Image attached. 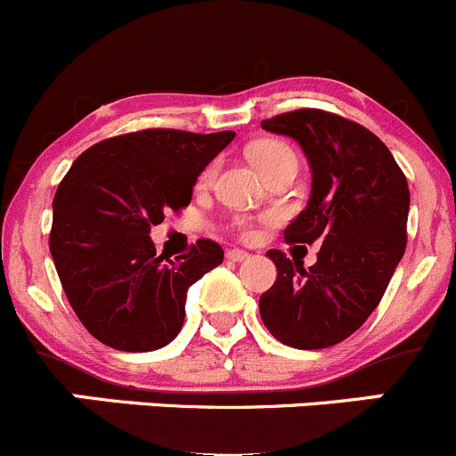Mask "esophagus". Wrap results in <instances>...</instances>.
<instances>
[{"label":"esophagus","mask_w":456,"mask_h":456,"mask_svg":"<svg viewBox=\"0 0 456 456\" xmlns=\"http://www.w3.org/2000/svg\"><path fill=\"white\" fill-rule=\"evenodd\" d=\"M245 258H249V254H247L245 249H229L227 251V260H232V263H242Z\"/></svg>","instance_id":"esophagus-1"}]
</instances>
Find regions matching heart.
Listing matches in <instances>:
<instances>
[{"label": "heart", "instance_id": "1", "mask_svg": "<svg viewBox=\"0 0 456 456\" xmlns=\"http://www.w3.org/2000/svg\"><path fill=\"white\" fill-rule=\"evenodd\" d=\"M249 158L256 167H258L263 174L272 171L273 167H278L281 162L287 160H296L294 151H291L287 144L278 142V140H263V142H256L254 147L249 149ZM216 174V165H209L205 171L200 174V184H207ZM236 227L240 229L242 236H251L254 233V223L251 218H236Z\"/></svg>", "mask_w": 456, "mask_h": 456}]
</instances>
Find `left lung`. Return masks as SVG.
Masks as SVG:
<instances>
[{"label":"left lung","instance_id":"8db88e82","mask_svg":"<svg viewBox=\"0 0 456 456\" xmlns=\"http://www.w3.org/2000/svg\"><path fill=\"white\" fill-rule=\"evenodd\" d=\"M263 129L289 135L307 156L312 196L285 240L321 249L309 269L267 251L278 276L260 296V318L285 346L322 350L354 334L381 303L408 242V180L372 131L330 110H289Z\"/></svg>","mask_w":456,"mask_h":456}]
</instances>
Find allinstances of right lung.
<instances>
[{
	"label": "right lung",
	"instance_id": "add662e5",
	"mask_svg": "<svg viewBox=\"0 0 456 456\" xmlns=\"http://www.w3.org/2000/svg\"><path fill=\"white\" fill-rule=\"evenodd\" d=\"M233 138L178 129L116 135L86 149L61 178L48 247L70 307L100 343L151 352L178 336L187 289L224 251L200 238L169 260L149 232L191 202L200 171Z\"/></svg>",
	"mask_w": 456,
	"mask_h": 456
}]
</instances>
